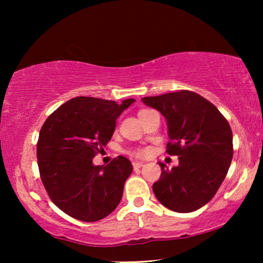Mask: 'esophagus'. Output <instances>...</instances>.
I'll return each instance as SVG.
<instances>
[{
  "label": "esophagus",
  "instance_id": "34e87169",
  "mask_svg": "<svg viewBox=\"0 0 263 263\" xmlns=\"http://www.w3.org/2000/svg\"><path fill=\"white\" fill-rule=\"evenodd\" d=\"M143 165L145 164H143L142 161H133V167H134V170H138V168L142 167Z\"/></svg>",
  "mask_w": 263,
  "mask_h": 263
}]
</instances>
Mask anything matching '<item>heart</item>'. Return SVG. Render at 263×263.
<instances>
[{
  "instance_id": "b5f03b06",
  "label": "heart",
  "mask_w": 263,
  "mask_h": 263,
  "mask_svg": "<svg viewBox=\"0 0 263 263\" xmlns=\"http://www.w3.org/2000/svg\"><path fill=\"white\" fill-rule=\"evenodd\" d=\"M146 154H147L146 149H139L135 152V156H138V157H143V156H146Z\"/></svg>"
}]
</instances>
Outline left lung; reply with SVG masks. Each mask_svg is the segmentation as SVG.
Listing matches in <instances>:
<instances>
[{"mask_svg":"<svg viewBox=\"0 0 263 263\" xmlns=\"http://www.w3.org/2000/svg\"><path fill=\"white\" fill-rule=\"evenodd\" d=\"M147 106L166 120V152L178 156V166L161 167L154 195L168 210L189 213L213 199L228 175L233 156L232 130L217 107L195 92L145 97Z\"/></svg>","mask_w":263,"mask_h":263,"instance_id":"left-lung-1","label":"left lung"}]
</instances>
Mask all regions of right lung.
I'll return each instance as SVG.
<instances>
[{
  "label": "right lung",
  "instance_id": "add662e5",
  "mask_svg": "<svg viewBox=\"0 0 263 263\" xmlns=\"http://www.w3.org/2000/svg\"><path fill=\"white\" fill-rule=\"evenodd\" d=\"M135 99L121 104L77 97L56 109L43 124L37 142L39 174L53 203L81 221H98L116 210L133 172L130 160L118 156L93 165L112 138L118 116Z\"/></svg>",
  "mask_w": 263,
  "mask_h": 263
}]
</instances>
